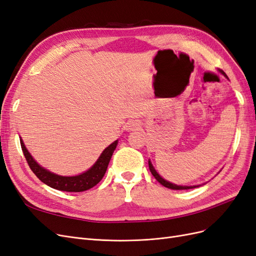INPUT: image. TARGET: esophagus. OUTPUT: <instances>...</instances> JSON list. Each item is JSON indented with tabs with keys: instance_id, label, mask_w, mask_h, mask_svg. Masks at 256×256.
<instances>
[{
	"instance_id": "1",
	"label": "esophagus",
	"mask_w": 256,
	"mask_h": 256,
	"mask_svg": "<svg viewBox=\"0 0 256 256\" xmlns=\"http://www.w3.org/2000/svg\"><path fill=\"white\" fill-rule=\"evenodd\" d=\"M126 127H127V128H126L127 130H134V129L138 127V124L134 122H130L127 124Z\"/></svg>"
}]
</instances>
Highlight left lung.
Returning a JSON list of instances; mask_svg holds the SVG:
<instances>
[{
	"label": "left lung",
	"instance_id": "1",
	"mask_svg": "<svg viewBox=\"0 0 256 256\" xmlns=\"http://www.w3.org/2000/svg\"><path fill=\"white\" fill-rule=\"evenodd\" d=\"M220 72L222 74H224L228 78V76L226 74V72H224L223 70H220ZM148 166H150V172H152V176L156 178L157 180V182H159L162 186H164V187H166V188H168V189H173V190H187V189H193V188H196V186H190V187H188V186H177V184H172V182H166V180H164V178H162L157 172H156V170L154 168V166H152V164H150V161H148Z\"/></svg>",
	"mask_w": 256,
	"mask_h": 256
}]
</instances>
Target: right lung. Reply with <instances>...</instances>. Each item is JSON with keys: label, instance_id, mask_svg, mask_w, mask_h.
<instances>
[{"label": "right lung", "instance_id": "obj_1", "mask_svg": "<svg viewBox=\"0 0 256 256\" xmlns=\"http://www.w3.org/2000/svg\"><path fill=\"white\" fill-rule=\"evenodd\" d=\"M118 141H114L111 145H109L100 154L99 159L96 161V164L92 166L88 171H86L83 174L76 175V176H60L56 174H53L47 170L40 166L37 162L30 156V154L28 152L26 147L23 144L22 140H20L21 148L23 152V154L28 161V164L32 170L33 173L40 178V180L46 184L49 187L60 190V191H67V192H81L88 190L90 188L96 186L100 180H102V177L106 174V171L109 166V162L111 160V157L113 154V152L116 148L118 145Z\"/></svg>", "mask_w": 256, "mask_h": 256}]
</instances>
